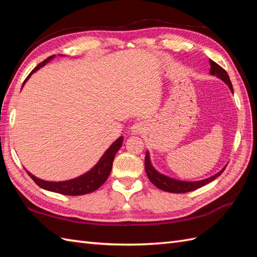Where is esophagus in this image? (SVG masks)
<instances>
[{
  "instance_id": "esophagus-1",
  "label": "esophagus",
  "mask_w": 257,
  "mask_h": 257,
  "mask_svg": "<svg viewBox=\"0 0 257 257\" xmlns=\"http://www.w3.org/2000/svg\"><path fill=\"white\" fill-rule=\"evenodd\" d=\"M145 130V127H144V123H141V122H137V123H135V124H133V127H132V132H133V134H141Z\"/></svg>"
}]
</instances>
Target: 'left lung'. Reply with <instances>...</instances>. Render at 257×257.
<instances>
[{
  "mask_svg": "<svg viewBox=\"0 0 257 257\" xmlns=\"http://www.w3.org/2000/svg\"><path fill=\"white\" fill-rule=\"evenodd\" d=\"M210 65H211L210 74L221 78L228 86V88L231 89V91L233 92L232 83H231L230 77H228V75H227L225 70L223 69L220 66V65H217L215 62H213L212 59H210ZM145 167H146V173H147V176H148L150 181L154 183L157 188L166 191V192H171V193L191 192V191L196 190V189H199L201 187H203V185H205L207 183H210L211 181H213V180L216 179L219 176H221V173L225 170V167H224L220 172H217L216 174H214V176H212V177L204 179V180H201V181H193V182L180 181V180L169 178V177L165 176V174H161V173L158 172L151 165L148 151H147V154H146Z\"/></svg>",
  "mask_w": 257,
  "mask_h": 257,
  "instance_id": "1",
  "label": "left lung"
}]
</instances>
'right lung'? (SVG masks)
I'll use <instances>...</instances> for the list:
<instances>
[{"label": "right lung", "mask_w": 257, "mask_h": 257, "mask_svg": "<svg viewBox=\"0 0 257 257\" xmlns=\"http://www.w3.org/2000/svg\"><path fill=\"white\" fill-rule=\"evenodd\" d=\"M54 56L55 55L50 56L48 58H46L45 61H43L41 64H38L37 66L32 70L31 74L27 76L23 85L25 84V81L31 77V75L33 73H35L37 69H40L41 67L44 66L46 63H48L51 59L54 58ZM122 141H123V137H119L107 149V151L100 158V160L98 161L97 165L92 168L91 170L86 172L85 174H83V176H80L78 178L67 180V181L52 182V181H44V180L38 179L35 176H33V174L27 170L26 172L29 173V176L33 179V181H34L38 187H41L47 191H52V192L61 193L65 195H83V194L94 192V191L99 189L101 185L105 183L107 178L109 177V174H110L114 156H116L117 151L120 149V147H121Z\"/></svg>", "instance_id": "obj_1"}]
</instances>
